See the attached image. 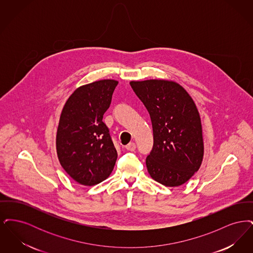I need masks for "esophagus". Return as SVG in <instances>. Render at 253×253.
Returning a JSON list of instances; mask_svg holds the SVG:
<instances>
[{"label": "esophagus", "instance_id": "esophagus-1", "mask_svg": "<svg viewBox=\"0 0 253 253\" xmlns=\"http://www.w3.org/2000/svg\"><path fill=\"white\" fill-rule=\"evenodd\" d=\"M135 148H136V146H135V143H133V142H130L129 144L126 146V149L128 151H131V152H133L135 150Z\"/></svg>", "mask_w": 253, "mask_h": 253}]
</instances>
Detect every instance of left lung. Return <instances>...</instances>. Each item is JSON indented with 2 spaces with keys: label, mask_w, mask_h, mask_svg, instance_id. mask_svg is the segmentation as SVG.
Wrapping results in <instances>:
<instances>
[{
  "label": "left lung",
  "mask_w": 253,
  "mask_h": 253,
  "mask_svg": "<svg viewBox=\"0 0 253 253\" xmlns=\"http://www.w3.org/2000/svg\"><path fill=\"white\" fill-rule=\"evenodd\" d=\"M130 85L150 114L154 146L146 158L151 177L166 187L189 180L202 163L204 142L196 105L180 84L165 80Z\"/></svg>",
  "instance_id": "1"
}]
</instances>
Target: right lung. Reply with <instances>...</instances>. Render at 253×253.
<instances>
[{
    "label": "right lung",
    "instance_id": "add662e5",
    "mask_svg": "<svg viewBox=\"0 0 253 253\" xmlns=\"http://www.w3.org/2000/svg\"><path fill=\"white\" fill-rule=\"evenodd\" d=\"M119 82L102 80L74 91L61 111L56 147L61 167L74 180L94 186L105 180L118 153L102 121Z\"/></svg>",
    "mask_w": 253,
    "mask_h": 253
}]
</instances>
